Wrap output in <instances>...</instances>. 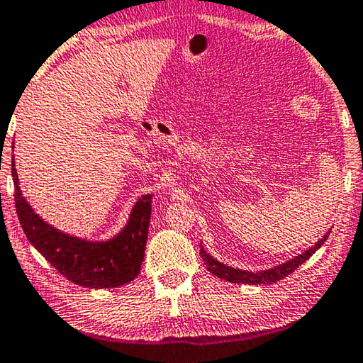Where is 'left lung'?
Instances as JSON below:
<instances>
[{
	"label": "left lung",
	"instance_id": "left-lung-1",
	"mask_svg": "<svg viewBox=\"0 0 363 363\" xmlns=\"http://www.w3.org/2000/svg\"><path fill=\"white\" fill-rule=\"evenodd\" d=\"M331 231H328L323 238H321L318 242L315 245L310 247L306 252H302L301 255H297L291 260H287L286 263H281L278 267H273L269 269H263V272H245V269H239V268H233L228 267L221 262H218L216 258H213L210 254H206L203 245L200 247V255H202L203 262L206 264V269L211 274L218 276L224 281H229V283H238V284H273L276 281L284 279L286 276H289L294 269L301 267L302 263H306L310 257H312L316 250L320 249L321 245L325 244V240L328 239Z\"/></svg>",
	"mask_w": 363,
	"mask_h": 363
}]
</instances>
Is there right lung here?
Here are the masks:
<instances>
[{
    "label": "right lung",
    "mask_w": 363,
    "mask_h": 363,
    "mask_svg": "<svg viewBox=\"0 0 363 363\" xmlns=\"http://www.w3.org/2000/svg\"><path fill=\"white\" fill-rule=\"evenodd\" d=\"M14 150V142H13ZM16 211L28 242L71 283L89 289H109L130 283L140 273L152 215V194L132 206L129 220L108 240H87L62 233L42 220L28 205L19 187L14 155L11 161Z\"/></svg>",
    "instance_id": "right-lung-1"
}]
</instances>
